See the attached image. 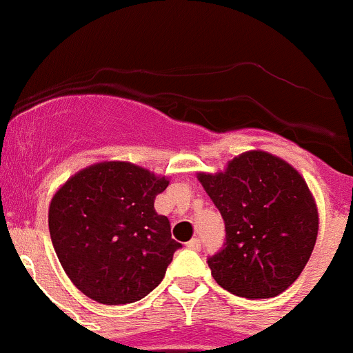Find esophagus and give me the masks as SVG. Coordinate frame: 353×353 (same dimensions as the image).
Returning <instances> with one entry per match:
<instances>
[{
	"instance_id": "esophagus-1",
	"label": "esophagus",
	"mask_w": 353,
	"mask_h": 353,
	"mask_svg": "<svg viewBox=\"0 0 353 353\" xmlns=\"http://www.w3.org/2000/svg\"><path fill=\"white\" fill-rule=\"evenodd\" d=\"M186 247L188 249H192V251H200V249H202V242H200L199 239H192L186 243Z\"/></svg>"
}]
</instances>
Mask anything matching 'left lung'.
Returning a JSON list of instances; mask_svg holds the SVG:
<instances>
[{"label": "left lung", "mask_w": 353, "mask_h": 353, "mask_svg": "<svg viewBox=\"0 0 353 353\" xmlns=\"http://www.w3.org/2000/svg\"><path fill=\"white\" fill-rule=\"evenodd\" d=\"M225 221V243L207 263L232 294L273 298L299 276L314 251L319 214L305 179L265 151L233 158L225 172L199 174Z\"/></svg>", "instance_id": "8db88e82"}]
</instances>
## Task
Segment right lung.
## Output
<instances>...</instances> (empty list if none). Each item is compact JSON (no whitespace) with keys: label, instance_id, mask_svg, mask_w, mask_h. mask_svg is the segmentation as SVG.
Returning <instances> with one entry per match:
<instances>
[{"label":"right lung","instance_id":"obj_1","mask_svg":"<svg viewBox=\"0 0 353 353\" xmlns=\"http://www.w3.org/2000/svg\"><path fill=\"white\" fill-rule=\"evenodd\" d=\"M165 177L127 161H102L71 177L48 210L62 268L85 296L102 305L143 299L161 282L181 243L154 210Z\"/></svg>","mask_w":353,"mask_h":353}]
</instances>
